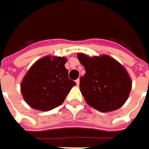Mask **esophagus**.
Wrapping results in <instances>:
<instances>
[{
    "label": "esophagus",
    "instance_id": "34e87169",
    "mask_svg": "<svg viewBox=\"0 0 149 149\" xmlns=\"http://www.w3.org/2000/svg\"><path fill=\"white\" fill-rule=\"evenodd\" d=\"M79 83H80V80H79V79H77V80H76V84H77V85H79Z\"/></svg>",
    "mask_w": 149,
    "mask_h": 149
}]
</instances>
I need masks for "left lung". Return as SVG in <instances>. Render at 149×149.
<instances>
[{
  "instance_id": "obj_1",
  "label": "left lung",
  "mask_w": 149,
  "mask_h": 149,
  "mask_svg": "<svg viewBox=\"0 0 149 149\" xmlns=\"http://www.w3.org/2000/svg\"><path fill=\"white\" fill-rule=\"evenodd\" d=\"M77 58L85 69L79 87L87 104L101 112L114 111L125 104L132 81L118 61L108 55L89 57L84 53H78Z\"/></svg>"
}]
</instances>
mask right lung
Instances as JSON below:
<instances>
[{
	"mask_svg": "<svg viewBox=\"0 0 149 149\" xmlns=\"http://www.w3.org/2000/svg\"><path fill=\"white\" fill-rule=\"evenodd\" d=\"M66 58L45 56L37 60L24 76L20 91L24 100L34 109L48 111L63 104L76 85L69 79Z\"/></svg>",
	"mask_w": 149,
	"mask_h": 149,
	"instance_id": "1",
	"label": "right lung"
}]
</instances>
